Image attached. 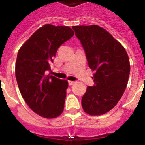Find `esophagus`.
Masks as SVG:
<instances>
[{
    "label": "esophagus",
    "instance_id": "34e87169",
    "mask_svg": "<svg viewBox=\"0 0 145 145\" xmlns=\"http://www.w3.org/2000/svg\"><path fill=\"white\" fill-rule=\"evenodd\" d=\"M74 83H75V82H74V81H68V85L69 86H72Z\"/></svg>",
    "mask_w": 145,
    "mask_h": 145
}]
</instances>
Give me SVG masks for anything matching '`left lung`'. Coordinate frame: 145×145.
Returning a JSON list of instances; mask_svg holds the SVG:
<instances>
[{
    "instance_id": "8db88e82",
    "label": "left lung",
    "mask_w": 145,
    "mask_h": 145,
    "mask_svg": "<svg viewBox=\"0 0 145 145\" xmlns=\"http://www.w3.org/2000/svg\"><path fill=\"white\" fill-rule=\"evenodd\" d=\"M86 52L93 74L94 86L82 98L84 111L101 115L111 110L124 93L130 72L125 48L109 32L97 25L72 27Z\"/></svg>"
}]
</instances>
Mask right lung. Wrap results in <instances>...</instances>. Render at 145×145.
I'll return each instance as SVG.
<instances>
[{"instance_id":"right-lung-1","label":"right lung","mask_w":145,"mask_h":145,"mask_svg":"<svg viewBox=\"0 0 145 145\" xmlns=\"http://www.w3.org/2000/svg\"><path fill=\"white\" fill-rule=\"evenodd\" d=\"M69 27L45 24L18 52L16 78L20 93L32 111L46 118H56L64 108L67 80L46 74L58 48L74 36Z\"/></svg>"}]
</instances>
